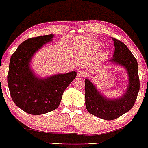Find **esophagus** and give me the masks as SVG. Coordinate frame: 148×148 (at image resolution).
I'll list each match as a JSON object with an SVG mask.
<instances>
[{"mask_svg": "<svg viewBox=\"0 0 148 148\" xmlns=\"http://www.w3.org/2000/svg\"><path fill=\"white\" fill-rule=\"evenodd\" d=\"M77 77H84L85 75H86V72H85L84 70H82V69H79L78 71H77Z\"/></svg>", "mask_w": 148, "mask_h": 148, "instance_id": "esophagus-1", "label": "esophagus"}]
</instances>
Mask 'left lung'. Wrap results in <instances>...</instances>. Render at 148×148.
Instances as JSON below:
<instances>
[{
    "label": "left lung",
    "mask_w": 148,
    "mask_h": 148,
    "mask_svg": "<svg viewBox=\"0 0 148 148\" xmlns=\"http://www.w3.org/2000/svg\"><path fill=\"white\" fill-rule=\"evenodd\" d=\"M114 44L113 57L108 62L122 66L126 69L128 77L127 88L123 95L116 99L104 96L89 79L85 82V104L90 114L105 120L118 118L132 109L136 101L140 80L138 64L136 59L127 46L122 41L112 38Z\"/></svg>",
    "instance_id": "obj_1"
}]
</instances>
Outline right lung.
I'll use <instances>...</instances> for the list:
<instances>
[{"mask_svg":"<svg viewBox=\"0 0 148 148\" xmlns=\"http://www.w3.org/2000/svg\"><path fill=\"white\" fill-rule=\"evenodd\" d=\"M53 38V34H49L28 38L10 57L8 74L10 96L16 106L30 114L39 115L56 110L65 89L77 77L73 71L41 78L31 69L33 56Z\"/></svg>","mask_w":148,"mask_h":148,"instance_id":"obj_1","label":"right lung"}]
</instances>
